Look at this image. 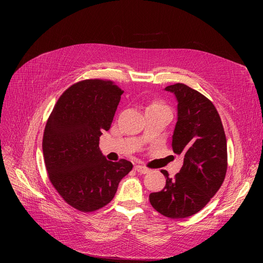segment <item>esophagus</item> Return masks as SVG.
<instances>
[{"label":"esophagus","mask_w":263,"mask_h":263,"mask_svg":"<svg viewBox=\"0 0 263 263\" xmlns=\"http://www.w3.org/2000/svg\"><path fill=\"white\" fill-rule=\"evenodd\" d=\"M135 170H136L139 173H141V174H147V173L150 172V170L148 168H146V166H144V165H140V164L135 166Z\"/></svg>","instance_id":"obj_1"}]
</instances>
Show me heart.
Instances as JSON below:
<instances>
[{"mask_svg":"<svg viewBox=\"0 0 263 263\" xmlns=\"http://www.w3.org/2000/svg\"><path fill=\"white\" fill-rule=\"evenodd\" d=\"M159 106H163V105H161L160 103H153L149 107H159Z\"/></svg>","mask_w":263,"mask_h":263,"instance_id":"obj_1","label":"heart"}]
</instances>
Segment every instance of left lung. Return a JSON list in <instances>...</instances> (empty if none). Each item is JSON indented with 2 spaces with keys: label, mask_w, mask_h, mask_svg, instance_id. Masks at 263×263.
<instances>
[{
  "label": "left lung",
  "mask_w": 263,
  "mask_h": 263,
  "mask_svg": "<svg viewBox=\"0 0 263 263\" xmlns=\"http://www.w3.org/2000/svg\"><path fill=\"white\" fill-rule=\"evenodd\" d=\"M164 91L174 94L178 102L172 149L184 159L176 178L161 171L165 186L151 193L149 201L166 217L185 218L200 212L224 182L226 136L217 109L203 94L182 83L166 86Z\"/></svg>",
  "instance_id": "obj_1"
}]
</instances>
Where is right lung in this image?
Returning a JSON list of instances; mask_svg holds the SVG:
<instances>
[{
	"instance_id": "right-lung-1",
	"label": "right lung",
	"mask_w": 263,
	"mask_h": 263,
	"mask_svg": "<svg viewBox=\"0 0 263 263\" xmlns=\"http://www.w3.org/2000/svg\"><path fill=\"white\" fill-rule=\"evenodd\" d=\"M122 94L112 81L78 82L59 98L46 124L43 151L50 182L63 200L81 212L108 204L133 169L125 159L108 161L99 147Z\"/></svg>"
}]
</instances>
